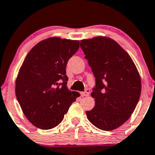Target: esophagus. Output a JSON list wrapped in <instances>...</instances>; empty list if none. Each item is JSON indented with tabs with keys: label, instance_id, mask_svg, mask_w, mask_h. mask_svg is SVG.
<instances>
[{
	"label": "esophagus",
	"instance_id": "esophagus-1",
	"mask_svg": "<svg viewBox=\"0 0 155 155\" xmlns=\"http://www.w3.org/2000/svg\"><path fill=\"white\" fill-rule=\"evenodd\" d=\"M89 92H90V90H89V89H87L85 90V92L81 93V95L84 96V97H87V96H89Z\"/></svg>",
	"mask_w": 155,
	"mask_h": 155
}]
</instances>
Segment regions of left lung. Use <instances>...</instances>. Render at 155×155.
Listing matches in <instances>:
<instances>
[{
	"mask_svg": "<svg viewBox=\"0 0 155 155\" xmlns=\"http://www.w3.org/2000/svg\"><path fill=\"white\" fill-rule=\"evenodd\" d=\"M80 46L96 79L91 93L95 104L86 111L87 118L100 129L114 130L135 110L141 94V76L131 56L110 37L84 39Z\"/></svg>",
	"mask_w": 155,
	"mask_h": 155,
	"instance_id": "left-lung-1",
	"label": "left lung"
}]
</instances>
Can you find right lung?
Returning a JSON list of instances; mask_svg holds the SVG:
<instances>
[{
    "label": "right lung",
    "instance_id": "1",
    "mask_svg": "<svg viewBox=\"0 0 155 155\" xmlns=\"http://www.w3.org/2000/svg\"><path fill=\"white\" fill-rule=\"evenodd\" d=\"M79 48V40L52 37L30 50L18 71L15 92L27 120L40 129L59 125L79 96L67 87L66 67ZM60 80L64 82L59 83Z\"/></svg>",
    "mask_w": 155,
    "mask_h": 155
}]
</instances>
